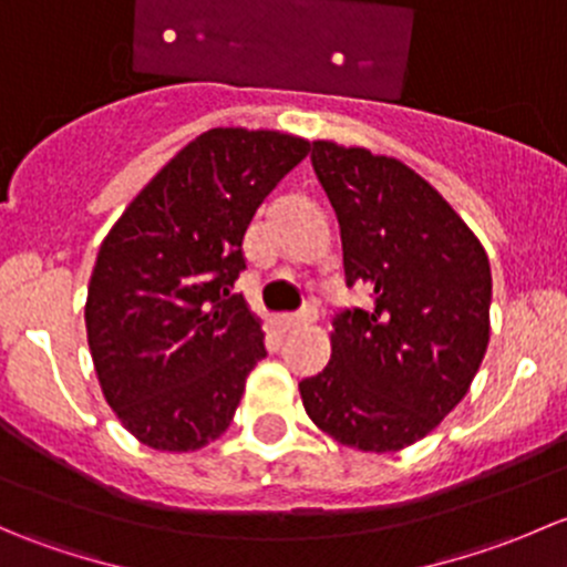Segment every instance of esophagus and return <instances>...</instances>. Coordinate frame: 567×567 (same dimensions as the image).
Masks as SVG:
<instances>
[{
    "label": "esophagus",
    "instance_id": "obj_1",
    "mask_svg": "<svg viewBox=\"0 0 567 567\" xmlns=\"http://www.w3.org/2000/svg\"><path fill=\"white\" fill-rule=\"evenodd\" d=\"M318 320V312L312 310V307H305L301 312H296V316H282V326L285 329H299V326H310Z\"/></svg>",
    "mask_w": 567,
    "mask_h": 567
}]
</instances>
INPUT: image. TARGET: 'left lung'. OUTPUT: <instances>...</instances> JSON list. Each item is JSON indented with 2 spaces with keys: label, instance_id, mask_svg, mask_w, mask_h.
<instances>
[{
  "label": "left lung",
  "instance_id": "8db88e82",
  "mask_svg": "<svg viewBox=\"0 0 567 567\" xmlns=\"http://www.w3.org/2000/svg\"><path fill=\"white\" fill-rule=\"evenodd\" d=\"M368 310L331 320V359L299 384L318 431L362 453L425 439L472 386L491 340V266L480 238L422 175L392 156L312 142Z\"/></svg>",
  "mask_w": 567,
  "mask_h": 567
}]
</instances>
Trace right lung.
<instances>
[{
	"instance_id": "add662e5",
	"label": "right lung",
	"mask_w": 567,
	"mask_h": 567,
	"mask_svg": "<svg viewBox=\"0 0 567 567\" xmlns=\"http://www.w3.org/2000/svg\"><path fill=\"white\" fill-rule=\"evenodd\" d=\"M310 153L268 128H210L188 142L112 225L84 305L95 375L120 425L151 450L194 453L230 427L262 320L241 293L244 233Z\"/></svg>"
}]
</instances>
